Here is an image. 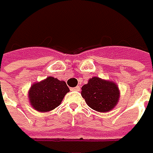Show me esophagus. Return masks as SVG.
Returning <instances> with one entry per match:
<instances>
[{
    "label": "esophagus",
    "instance_id": "obj_1",
    "mask_svg": "<svg viewBox=\"0 0 153 153\" xmlns=\"http://www.w3.org/2000/svg\"><path fill=\"white\" fill-rule=\"evenodd\" d=\"M79 90H80V87L79 86H77V87H75V88H73L72 90H75V91H79Z\"/></svg>",
    "mask_w": 153,
    "mask_h": 153
}]
</instances>
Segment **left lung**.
<instances>
[{
    "mask_svg": "<svg viewBox=\"0 0 153 153\" xmlns=\"http://www.w3.org/2000/svg\"><path fill=\"white\" fill-rule=\"evenodd\" d=\"M120 90L114 81L92 77L83 85L81 95L86 104L98 112H108L113 110L120 99Z\"/></svg>",
    "mask_w": 153,
    "mask_h": 153,
    "instance_id": "left-lung-1",
    "label": "left lung"
}]
</instances>
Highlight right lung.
Wrapping results in <instances>:
<instances>
[{
	"label": "right lung",
	"mask_w": 153,
	"mask_h": 153,
	"mask_svg": "<svg viewBox=\"0 0 153 153\" xmlns=\"http://www.w3.org/2000/svg\"><path fill=\"white\" fill-rule=\"evenodd\" d=\"M69 89L63 80L49 76L32 85L28 91V100L35 111L48 112L61 104Z\"/></svg>",
	"instance_id": "right-lung-1"
}]
</instances>
